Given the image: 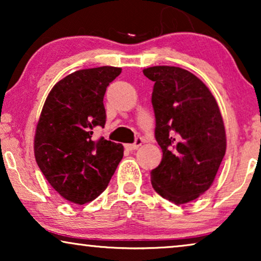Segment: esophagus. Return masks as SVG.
<instances>
[{
	"mask_svg": "<svg viewBox=\"0 0 261 261\" xmlns=\"http://www.w3.org/2000/svg\"><path fill=\"white\" fill-rule=\"evenodd\" d=\"M141 145H142V139L140 137H138L137 139H135L134 144H127V145H124V147H126L127 149H129V151H132V149H138Z\"/></svg>",
	"mask_w": 261,
	"mask_h": 261,
	"instance_id": "1",
	"label": "esophagus"
}]
</instances>
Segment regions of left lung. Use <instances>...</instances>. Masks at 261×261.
<instances>
[{"mask_svg": "<svg viewBox=\"0 0 261 261\" xmlns=\"http://www.w3.org/2000/svg\"><path fill=\"white\" fill-rule=\"evenodd\" d=\"M154 82L155 140L163 159L151 171L162 197L184 204L212 187L226 153V130L215 97L203 82L176 66L144 70Z\"/></svg>", "mask_w": 261, "mask_h": 261, "instance_id": "1", "label": "left lung"}]
</instances>
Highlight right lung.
<instances>
[{"mask_svg": "<svg viewBox=\"0 0 261 261\" xmlns=\"http://www.w3.org/2000/svg\"><path fill=\"white\" fill-rule=\"evenodd\" d=\"M121 67L78 70L59 81L46 98L34 138V155L51 187L76 204L98 197L123 156V146L99 138L105 127L107 87Z\"/></svg>", "mask_w": 261, "mask_h": 261, "instance_id": "right-lung-1", "label": "right lung"}]
</instances>
